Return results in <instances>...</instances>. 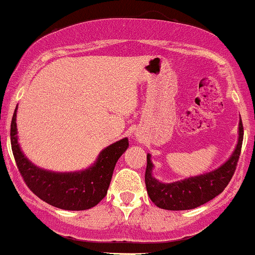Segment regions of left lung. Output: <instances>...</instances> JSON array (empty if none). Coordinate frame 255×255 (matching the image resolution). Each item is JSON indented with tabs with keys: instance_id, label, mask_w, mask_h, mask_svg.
<instances>
[{
	"instance_id": "8db88e82",
	"label": "left lung",
	"mask_w": 255,
	"mask_h": 255,
	"mask_svg": "<svg viewBox=\"0 0 255 255\" xmlns=\"http://www.w3.org/2000/svg\"><path fill=\"white\" fill-rule=\"evenodd\" d=\"M243 140V125H238L237 145L227 161L210 172L181 181L162 183L152 176L151 155H146L145 186L151 202L165 210H189L205 204L222 193L234 176Z\"/></svg>"
}]
</instances>
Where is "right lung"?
<instances>
[{
	"mask_svg": "<svg viewBox=\"0 0 255 255\" xmlns=\"http://www.w3.org/2000/svg\"><path fill=\"white\" fill-rule=\"evenodd\" d=\"M17 107L10 123V145L26 186L47 204L63 210H87L107 194L117 160L128 149V138L111 144L90 167L74 172H55L34 165L21 151L17 135Z\"/></svg>",
	"mask_w": 255,
	"mask_h": 255,
	"instance_id": "1",
	"label": "right lung"
}]
</instances>
